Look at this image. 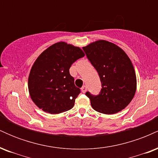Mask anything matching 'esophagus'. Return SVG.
<instances>
[{
	"label": "esophagus",
	"instance_id": "1",
	"mask_svg": "<svg viewBox=\"0 0 158 158\" xmlns=\"http://www.w3.org/2000/svg\"><path fill=\"white\" fill-rule=\"evenodd\" d=\"M81 92H82V93H85V92L87 91V87L85 86V85H84V86L81 87Z\"/></svg>",
	"mask_w": 158,
	"mask_h": 158
}]
</instances>
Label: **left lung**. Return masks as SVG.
<instances>
[{
    "label": "left lung",
    "instance_id": "1",
    "mask_svg": "<svg viewBox=\"0 0 158 158\" xmlns=\"http://www.w3.org/2000/svg\"><path fill=\"white\" fill-rule=\"evenodd\" d=\"M97 70L102 89L98 95L86 92L92 108L99 113L114 114L131 102L136 92L137 79L131 60L120 48L99 40L82 48Z\"/></svg>",
    "mask_w": 158,
    "mask_h": 158
}]
</instances>
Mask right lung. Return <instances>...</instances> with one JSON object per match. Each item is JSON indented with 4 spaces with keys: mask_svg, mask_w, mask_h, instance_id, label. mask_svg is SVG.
I'll use <instances>...</instances> for the list:
<instances>
[{
    "mask_svg": "<svg viewBox=\"0 0 158 158\" xmlns=\"http://www.w3.org/2000/svg\"><path fill=\"white\" fill-rule=\"evenodd\" d=\"M85 56L78 47L58 42L37 58L28 79L30 97L41 110L60 114L71 109L81 90L74 84L69 69L77 59Z\"/></svg>",
    "mask_w": 158,
    "mask_h": 158,
    "instance_id": "add662e5",
    "label": "right lung"
}]
</instances>
